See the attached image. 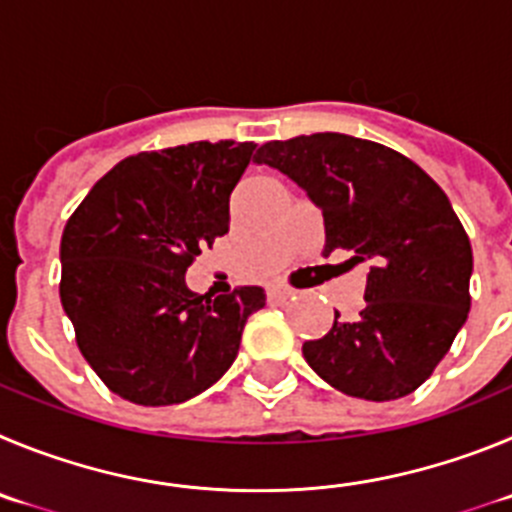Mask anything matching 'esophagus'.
<instances>
[{
  "label": "esophagus",
  "mask_w": 512,
  "mask_h": 512,
  "mask_svg": "<svg viewBox=\"0 0 512 512\" xmlns=\"http://www.w3.org/2000/svg\"><path fill=\"white\" fill-rule=\"evenodd\" d=\"M267 296L275 298V301H285V298L293 296V288H288V285L275 283V285H270V288H267Z\"/></svg>",
  "instance_id": "esophagus-1"
}]
</instances>
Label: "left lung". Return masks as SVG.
<instances>
[{
  "instance_id": "left-lung-1",
  "label": "left lung",
  "mask_w": 512,
  "mask_h": 512,
  "mask_svg": "<svg viewBox=\"0 0 512 512\" xmlns=\"http://www.w3.org/2000/svg\"><path fill=\"white\" fill-rule=\"evenodd\" d=\"M270 165L324 214V255L365 265V306L303 344L311 370L344 395L395 400L428 380L469 313L472 247L446 193L380 142L316 132L265 142Z\"/></svg>"
}]
</instances>
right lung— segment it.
Segmentation results:
<instances>
[{"mask_svg":"<svg viewBox=\"0 0 512 512\" xmlns=\"http://www.w3.org/2000/svg\"><path fill=\"white\" fill-rule=\"evenodd\" d=\"M255 142H188L124 158L61 239V303L101 382L137 405H173L232 367L265 290L193 293L186 270L229 229V196Z\"/></svg>","mask_w":512,"mask_h":512,"instance_id":"add662e5","label":"right lung"}]
</instances>
